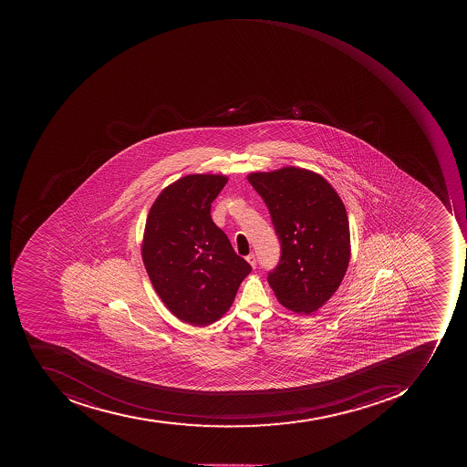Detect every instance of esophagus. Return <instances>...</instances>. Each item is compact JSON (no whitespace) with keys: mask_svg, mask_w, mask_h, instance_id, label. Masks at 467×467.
I'll return each instance as SVG.
<instances>
[{"mask_svg":"<svg viewBox=\"0 0 467 467\" xmlns=\"http://www.w3.org/2000/svg\"><path fill=\"white\" fill-rule=\"evenodd\" d=\"M247 261L248 264H250L253 268H255L256 266V256L254 255V254H250V255H247Z\"/></svg>","mask_w":467,"mask_h":467,"instance_id":"esophagus-1","label":"esophagus"}]
</instances>
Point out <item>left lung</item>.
Returning <instances> with one entry per match:
<instances>
[{"label":"left lung","instance_id":"left-lung-1","mask_svg":"<svg viewBox=\"0 0 467 467\" xmlns=\"http://www.w3.org/2000/svg\"><path fill=\"white\" fill-rule=\"evenodd\" d=\"M248 181L281 243L269 286L285 307L308 315L336 293L347 272L351 238L344 203L323 177L303 168L254 172Z\"/></svg>","mask_w":467,"mask_h":467}]
</instances>
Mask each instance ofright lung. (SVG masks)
Instances as JSON below:
<instances>
[{
    "instance_id": "right-lung-1",
    "label": "right lung",
    "mask_w": 467,
    "mask_h": 467,
    "mask_svg": "<svg viewBox=\"0 0 467 467\" xmlns=\"http://www.w3.org/2000/svg\"><path fill=\"white\" fill-rule=\"evenodd\" d=\"M226 183L223 175H186L147 216L141 255L150 281L168 310L192 326L222 317L251 272L212 220V202Z\"/></svg>"
}]
</instances>
